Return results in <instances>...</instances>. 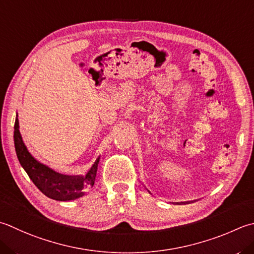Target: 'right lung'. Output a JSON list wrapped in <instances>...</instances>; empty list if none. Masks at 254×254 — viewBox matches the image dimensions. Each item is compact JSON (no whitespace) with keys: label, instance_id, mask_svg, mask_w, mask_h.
Wrapping results in <instances>:
<instances>
[{"label":"right lung","instance_id":"right-lung-1","mask_svg":"<svg viewBox=\"0 0 254 254\" xmlns=\"http://www.w3.org/2000/svg\"><path fill=\"white\" fill-rule=\"evenodd\" d=\"M14 145L21 166L27 173L35 186L48 198L58 201L74 200L84 196L86 191L94 185L100 156L93 163L86 175L69 176L54 171L53 168L38 162L28 152L19 132L17 116L14 126Z\"/></svg>","mask_w":254,"mask_h":254}]
</instances>
